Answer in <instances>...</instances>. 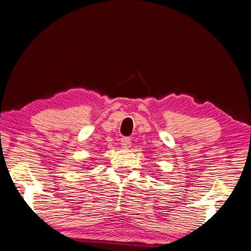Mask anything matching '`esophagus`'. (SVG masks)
Wrapping results in <instances>:
<instances>
[{
	"instance_id": "esophagus-1",
	"label": "esophagus",
	"mask_w": 251,
	"mask_h": 251,
	"mask_svg": "<svg viewBox=\"0 0 251 251\" xmlns=\"http://www.w3.org/2000/svg\"><path fill=\"white\" fill-rule=\"evenodd\" d=\"M121 144H122V146L124 147V148H129V147H130V145H131V139H130V138H128V137H124V138H122Z\"/></svg>"
}]
</instances>
